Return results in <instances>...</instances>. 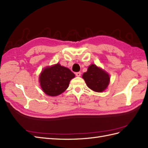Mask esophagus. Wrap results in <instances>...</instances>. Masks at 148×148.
<instances>
[{"instance_id":"34e87169","label":"esophagus","mask_w":148,"mask_h":148,"mask_svg":"<svg viewBox=\"0 0 148 148\" xmlns=\"http://www.w3.org/2000/svg\"><path fill=\"white\" fill-rule=\"evenodd\" d=\"M75 75L77 77H80L81 76V72H76Z\"/></svg>"}]
</instances>
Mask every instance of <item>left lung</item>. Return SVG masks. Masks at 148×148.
I'll return each instance as SVG.
<instances>
[{
	"label": "left lung",
	"mask_w": 148,
	"mask_h": 148,
	"mask_svg": "<svg viewBox=\"0 0 148 148\" xmlns=\"http://www.w3.org/2000/svg\"><path fill=\"white\" fill-rule=\"evenodd\" d=\"M82 77L88 88L97 92H102L106 88L110 78L105 71L93 64L88 67Z\"/></svg>",
	"instance_id": "1"
}]
</instances>
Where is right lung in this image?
Segmentation results:
<instances>
[{"label":"right lung","instance_id":"right-lung-1","mask_svg":"<svg viewBox=\"0 0 148 148\" xmlns=\"http://www.w3.org/2000/svg\"><path fill=\"white\" fill-rule=\"evenodd\" d=\"M74 77L75 74L70 69L57 63L45 68L40 76L39 80L43 92L55 97L64 92Z\"/></svg>","mask_w":148,"mask_h":148}]
</instances>
